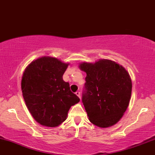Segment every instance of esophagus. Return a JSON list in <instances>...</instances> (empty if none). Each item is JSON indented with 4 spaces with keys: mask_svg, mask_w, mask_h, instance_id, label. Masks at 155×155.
Wrapping results in <instances>:
<instances>
[{
    "mask_svg": "<svg viewBox=\"0 0 155 155\" xmlns=\"http://www.w3.org/2000/svg\"><path fill=\"white\" fill-rule=\"evenodd\" d=\"M75 94L77 95V96H78V97H79V98L80 99V92H79V91H77V92H75Z\"/></svg>",
    "mask_w": 155,
    "mask_h": 155,
    "instance_id": "esophagus-1",
    "label": "esophagus"
}]
</instances>
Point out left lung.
Here are the masks:
<instances>
[{
    "label": "left lung",
    "mask_w": 155,
    "mask_h": 155,
    "mask_svg": "<svg viewBox=\"0 0 155 155\" xmlns=\"http://www.w3.org/2000/svg\"><path fill=\"white\" fill-rule=\"evenodd\" d=\"M79 67L87 73L82 101L89 120L100 128L114 126L130 102L132 82L128 73L107 59L82 63Z\"/></svg>",
    "instance_id": "8db88e82"
}]
</instances>
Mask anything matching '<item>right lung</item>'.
<instances>
[{
  "instance_id": "right-lung-1",
  "label": "right lung",
  "mask_w": 155,
  "mask_h": 155,
  "mask_svg": "<svg viewBox=\"0 0 155 155\" xmlns=\"http://www.w3.org/2000/svg\"><path fill=\"white\" fill-rule=\"evenodd\" d=\"M68 65L44 56L32 61L23 73V98L31 116L42 126H59L66 119L70 108L80 101L63 80Z\"/></svg>"
}]
</instances>
